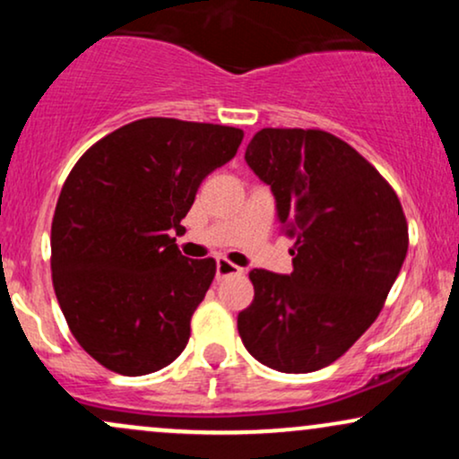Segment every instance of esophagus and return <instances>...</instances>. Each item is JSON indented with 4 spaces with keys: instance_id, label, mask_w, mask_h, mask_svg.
Here are the masks:
<instances>
[{
    "instance_id": "esophagus-1",
    "label": "esophagus",
    "mask_w": 459,
    "mask_h": 459,
    "mask_svg": "<svg viewBox=\"0 0 459 459\" xmlns=\"http://www.w3.org/2000/svg\"><path fill=\"white\" fill-rule=\"evenodd\" d=\"M244 270L241 267H237L230 263L229 259H224V256H218V261H215V276L220 278H226V276H241Z\"/></svg>"
}]
</instances>
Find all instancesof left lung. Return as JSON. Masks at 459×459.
Returning <instances> with one entry per match:
<instances>
[{
    "label": "left lung",
    "instance_id": "8db88e82",
    "mask_svg": "<svg viewBox=\"0 0 459 459\" xmlns=\"http://www.w3.org/2000/svg\"><path fill=\"white\" fill-rule=\"evenodd\" d=\"M247 166L276 198L296 244L289 276L252 270L237 317L246 350L282 373L332 365L377 319L408 252L394 189L347 142L321 129H261Z\"/></svg>",
    "mask_w": 459,
    "mask_h": 459
}]
</instances>
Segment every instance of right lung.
I'll return each instance as SVG.
<instances>
[{
  "instance_id": "1",
  "label": "right lung",
  "mask_w": 459,
  "mask_h": 459,
  "mask_svg": "<svg viewBox=\"0 0 459 459\" xmlns=\"http://www.w3.org/2000/svg\"><path fill=\"white\" fill-rule=\"evenodd\" d=\"M244 131L142 118L79 157L51 222V278L77 343L120 376H146L186 350L215 276L172 233L203 178L235 157Z\"/></svg>"
}]
</instances>
